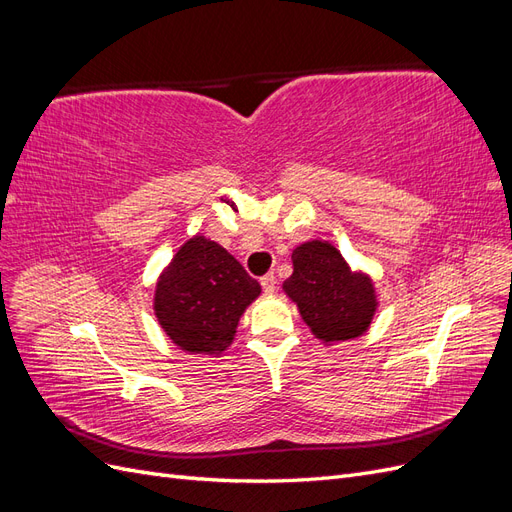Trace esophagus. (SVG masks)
Returning <instances> with one entry per match:
<instances>
[{
  "instance_id": "esophagus-1",
  "label": "esophagus",
  "mask_w": 512,
  "mask_h": 512,
  "mask_svg": "<svg viewBox=\"0 0 512 512\" xmlns=\"http://www.w3.org/2000/svg\"><path fill=\"white\" fill-rule=\"evenodd\" d=\"M275 284H277V280H275L273 273H267V275L260 277V286H262V290H265L267 294L275 292Z\"/></svg>"
}]
</instances>
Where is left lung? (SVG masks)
Masks as SVG:
<instances>
[{
  "label": "left lung",
  "mask_w": 512,
  "mask_h": 512,
  "mask_svg": "<svg viewBox=\"0 0 512 512\" xmlns=\"http://www.w3.org/2000/svg\"><path fill=\"white\" fill-rule=\"evenodd\" d=\"M282 288L322 344L363 335L378 309L371 277L352 271L337 247L320 239L294 247L292 275Z\"/></svg>",
  "instance_id": "left-lung-1"
}]
</instances>
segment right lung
<instances>
[{
    "instance_id": "1",
    "label": "right lung",
    "mask_w": 512,
    "mask_h": 512,
    "mask_svg": "<svg viewBox=\"0 0 512 512\" xmlns=\"http://www.w3.org/2000/svg\"><path fill=\"white\" fill-rule=\"evenodd\" d=\"M260 284L220 243L203 235L185 241L160 273L153 312L173 344L190 354H222L235 339Z\"/></svg>"
}]
</instances>
